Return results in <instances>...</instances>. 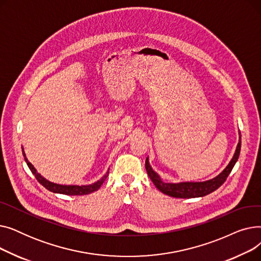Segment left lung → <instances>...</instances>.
Segmentation results:
<instances>
[{"label": "left lung", "mask_w": 261, "mask_h": 261, "mask_svg": "<svg viewBox=\"0 0 261 261\" xmlns=\"http://www.w3.org/2000/svg\"><path fill=\"white\" fill-rule=\"evenodd\" d=\"M240 148H241V135L239 136V143L237 145L236 151L234 156L230 160L229 164L226 168L214 179L205 182H183V183H165L161 180L160 175L153 171L151 166L149 165L148 158L146 159L145 167L147 173L150 179L153 182L155 187L162 191L163 194L173 198H182V199H190V198H199L210 195L213 191L220 187L225 180L227 179L228 174L230 173L231 169L234 168L235 164L240 154Z\"/></svg>", "instance_id": "8db88e82"}]
</instances>
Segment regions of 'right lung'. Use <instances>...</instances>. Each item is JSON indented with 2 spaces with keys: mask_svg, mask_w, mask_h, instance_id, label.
<instances>
[{
  "mask_svg": "<svg viewBox=\"0 0 261 261\" xmlns=\"http://www.w3.org/2000/svg\"><path fill=\"white\" fill-rule=\"evenodd\" d=\"M23 155L25 158V162L27 164V166L30 167L31 171L36 176V179L38 180V182L42 186H44L47 190H49V191H51V193H55V194H62V195H67V196L89 195V194L93 193V191H96V190H98L100 188V186L106 181L107 176L109 174V171H107V173L101 177L99 181H97L94 184H91V185H82V186H78V185H59V184H55V183H51V182L47 181L40 173H38L37 170L35 169V167L32 165V164L29 161H27V159L25 156V153H24V150H23Z\"/></svg>",
  "mask_w": 261,
  "mask_h": 261,
  "instance_id": "right-lung-1",
  "label": "right lung"
}]
</instances>
